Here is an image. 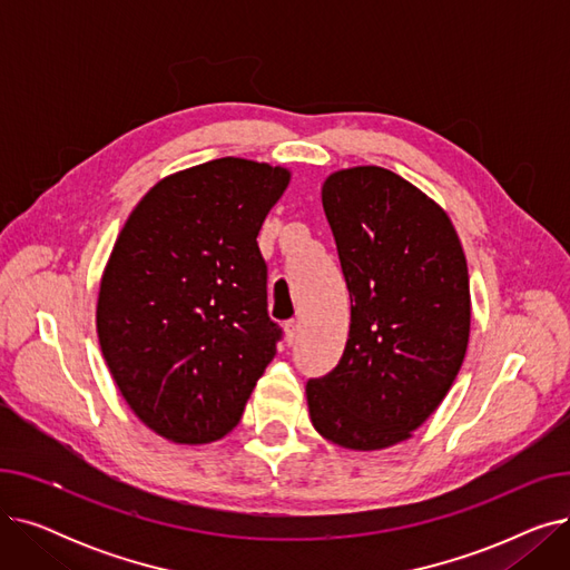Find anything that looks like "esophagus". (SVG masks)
Here are the masks:
<instances>
[{
	"mask_svg": "<svg viewBox=\"0 0 570 570\" xmlns=\"http://www.w3.org/2000/svg\"><path fill=\"white\" fill-rule=\"evenodd\" d=\"M284 335H286L288 346L295 344L297 335H301V323H297V321H286V323H284Z\"/></svg>",
	"mask_w": 570,
	"mask_h": 570,
	"instance_id": "esophagus-1",
	"label": "esophagus"
}]
</instances>
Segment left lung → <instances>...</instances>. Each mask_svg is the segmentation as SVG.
Returning a JSON list of instances; mask_svg holds the SVG:
<instances>
[{
  "mask_svg": "<svg viewBox=\"0 0 570 570\" xmlns=\"http://www.w3.org/2000/svg\"><path fill=\"white\" fill-rule=\"evenodd\" d=\"M351 297L340 365L307 383L314 430L348 451L413 436L462 367L471 331L464 249L445 209L381 166L321 187Z\"/></svg>",
  "mask_w": 570,
  "mask_h": 570,
  "instance_id": "left-lung-1",
  "label": "left lung"
}]
</instances>
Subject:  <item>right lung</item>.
<instances>
[{
	"instance_id": "1",
	"label": "right lung",
	"mask_w": 570,
	"mask_h": 570,
	"mask_svg": "<svg viewBox=\"0 0 570 570\" xmlns=\"http://www.w3.org/2000/svg\"><path fill=\"white\" fill-rule=\"evenodd\" d=\"M291 170L224 157L166 175L131 209L104 267L97 335L138 421L224 439L277 353L258 230Z\"/></svg>"
}]
</instances>
